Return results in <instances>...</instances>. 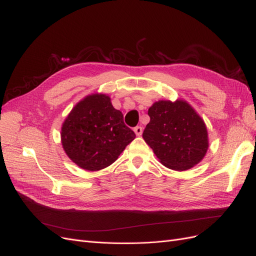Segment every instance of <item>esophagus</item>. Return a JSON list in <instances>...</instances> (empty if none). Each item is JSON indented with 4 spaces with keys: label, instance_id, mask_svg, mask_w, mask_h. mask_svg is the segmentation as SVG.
Returning a JSON list of instances; mask_svg holds the SVG:
<instances>
[{
    "label": "esophagus",
    "instance_id": "1",
    "mask_svg": "<svg viewBox=\"0 0 256 256\" xmlns=\"http://www.w3.org/2000/svg\"><path fill=\"white\" fill-rule=\"evenodd\" d=\"M134 132H135L136 136H140V135L142 134V126H136V128H134Z\"/></svg>",
    "mask_w": 256,
    "mask_h": 256
}]
</instances>
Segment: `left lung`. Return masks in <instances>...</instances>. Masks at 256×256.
<instances>
[{
  "instance_id": "1",
  "label": "left lung",
  "mask_w": 256,
  "mask_h": 256,
  "mask_svg": "<svg viewBox=\"0 0 256 256\" xmlns=\"http://www.w3.org/2000/svg\"><path fill=\"white\" fill-rule=\"evenodd\" d=\"M148 114L150 122L142 137L164 167L185 171L204 158L210 146L208 128L187 101H156Z\"/></svg>"
}]
</instances>
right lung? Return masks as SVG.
Here are the masks:
<instances>
[{"mask_svg":"<svg viewBox=\"0 0 256 256\" xmlns=\"http://www.w3.org/2000/svg\"><path fill=\"white\" fill-rule=\"evenodd\" d=\"M136 135L105 94H92L73 106L62 124L64 153L87 171H98L116 162Z\"/></svg>","mask_w":256,"mask_h":256,"instance_id":"1","label":"right lung"}]
</instances>
